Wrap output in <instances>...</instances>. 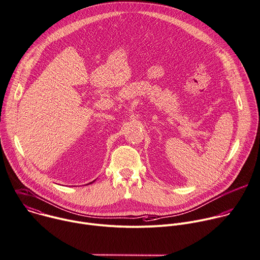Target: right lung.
Returning a JSON list of instances; mask_svg holds the SVG:
<instances>
[{"label":"right lung","mask_w":260,"mask_h":260,"mask_svg":"<svg viewBox=\"0 0 260 260\" xmlns=\"http://www.w3.org/2000/svg\"><path fill=\"white\" fill-rule=\"evenodd\" d=\"M91 184H92V183H91Z\"/></svg>","instance_id":"1"}]
</instances>
